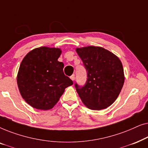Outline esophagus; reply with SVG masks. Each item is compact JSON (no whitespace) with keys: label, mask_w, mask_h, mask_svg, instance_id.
<instances>
[{"label":"esophagus","mask_w":148,"mask_h":148,"mask_svg":"<svg viewBox=\"0 0 148 148\" xmlns=\"http://www.w3.org/2000/svg\"><path fill=\"white\" fill-rule=\"evenodd\" d=\"M70 78H71V79L73 82V81L75 80V75H72L70 77Z\"/></svg>","instance_id":"34e87169"}]
</instances>
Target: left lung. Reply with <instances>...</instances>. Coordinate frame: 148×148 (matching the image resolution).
Here are the masks:
<instances>
[{
    "label": "left lung",
    "instance_id": "obj_1",
    "mask_svg": "<svg viewBox=\"0 0 148 148\" xmlns=\"http://www.w3.org/2000/svg\"><path fill=\"white\" fill-rule=\"evenodd\" d=\"M76 52L88 72L84 87L75 84L79 96L91 110L108 108L118 98L124 84V70L121 60L100 46L77 48Z\"/></svg>",
    "mask_w": 148,
    "mask_h": 148
}]
</instances>
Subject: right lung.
<instances>
[{
	"label": "right lung",
	"mask_w": 148,
	"mask_h": 148,
	"mask_svg": "<svg viewBox=\"0 0 148 148\" xmlns=\"http://www.w3.org/2000/svg\"><path fill=\"white\" fill-rule=\"evenodd\" d=\"M58 48L42 46L26 54L17 76L18 88L23 100L34 108L50 110L55 106L72 80L63 73L64 64L58 58Z\"/></svg>",
	"instance_id": "add662e5"
}]
</instances>
